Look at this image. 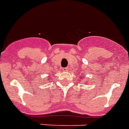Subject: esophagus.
I'll return each mask as SVG.
<instances>
[{
    "instance_id": "esophagus-1",
    "label": "esophagus",
    "mask_w": 129,
    "mask_h": 129,
    "mask_svg": "<svg viewBox=\"0 0 129 129\" xmlns=\"http://www.w3.org/2000/svg\"><path fill=\"white\" fill-rule=\"evenodd\" d=\"M62 70H63V71H68L69 68L68 67H65V68H63V69H62Z\"/></svg>"
}]
</instances>
